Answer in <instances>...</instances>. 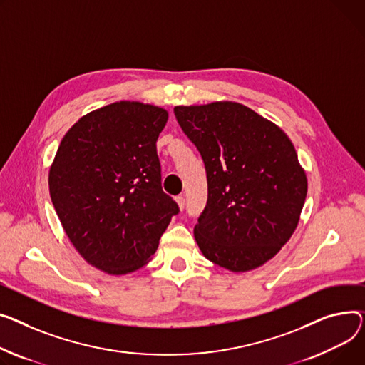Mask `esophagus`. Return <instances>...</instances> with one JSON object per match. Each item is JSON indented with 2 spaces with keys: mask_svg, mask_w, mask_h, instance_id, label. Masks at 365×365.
Instances as JSON below:
<instances>
[{
  "mask_svg": "<svg viewBox=\"0 0 365 365\" xmlns=\"http://www.w3.org/2000/svg\"><path fill=\"white\" fill-rule=\"evenodd\" d=\"M176 202H178V205H179V208H185V204H186V200H185V197L183 195H178L176 198Z\"/></svg>",
  "mask_w": 365,
  "mask_h": 365,
  "instance_id": "1",
  "label": "esophagus"
}]
</instances>
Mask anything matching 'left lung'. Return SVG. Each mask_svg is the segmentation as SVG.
<instances>
[{
    "instance_id": "obj_1",
    "label": "left lung",
    "mask_w": 365,
    "mask_h": 365,
    "mask_svg": "<svg viewBox=\"0 0 365 365\" xmlns=\"http://www.w3.org/2000/svg\"><path fill=\"white\" fill-rule=\"evenodd\" d=\"M207 170L208 201L193 229L202 255L233 273L270 261L294 235L308 180L289 136L233 101L178 106Z\"/></svg>"
}]
</instances>
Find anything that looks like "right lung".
<instances>
[{"label": "right lung", "instance_id": "right-lung-1", "mask_svg": "<svg viewBox=\"0 0 365 365\" xmlns=\"http://www.w3.org/2000/svg\"><path fill=\"white\" fill-rule=\"evenodd\" d=\"M163 107L117 101L73 125L48 173L61 226L81 257L107 274L148 264L178 204L161 187Z\"/></svg>", "mask_w": 365, "mask_h": 365}]
</instances>
